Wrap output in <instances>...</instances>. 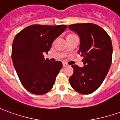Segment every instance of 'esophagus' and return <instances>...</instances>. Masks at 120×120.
Segmentation results:
<instances>
[{
	"label": "esophagus",
	"instance_id": "esophagus-1",
	"mask_svg": "<svg viewBox=\"0 0 120 120\" xmlns=\"http://www.w3.org/2000/svg\"><path fill=\"white\" fill-rule=\"evenodd\" d=\"M67 66H68V65L66 64V63H63V67H64V68H66Z\"/></svg>",
	"mask_w": 120,
	"mask_h": 120
}]
</instances>
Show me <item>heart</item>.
Segmentation results:
<instances>
[{
    "label": "heart",
    "mask_w": 120,
    "mask_h": 120,
    "mask_svg": "<svg viewBox=\"0 0 120 120\" xmlns=\"http://www.w3.org/2000/svg\"><path fill=\"white\" fill-rule=\"evenodd\" d=\"M70 35H73V34H70Z\"/></svg>",
    "instance_id": "heart-1"
}]
</instances>
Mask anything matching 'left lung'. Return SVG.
<instances>
[{
  "mask_svg": "<svg viewBox=\"0 0 120 120\" xmlns=\"http://www.w3.org/2000/svg\"><path fill=\"white\" fill-rule=\"evenodd\" d=\"M80 39L79 52L84 56L83 68L73 65V74L69 83L76 92L90 94L101 86L112 63V45L103 28L93 23L69 25Z\"/></svg>",
  "mask_w": 120,
  "mask_h": 120,
  "instance_id": "1",
  "label": "left lung"
}]
</instances>
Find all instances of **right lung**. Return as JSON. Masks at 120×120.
Returning a JSON list of instances; mask_svg holds the SVG:
<instances>
[{
  "mask_svg": "<svg viewBox=\"0 0 120 120\" xmlns=\"http://www.w3.org/2000/svg\"><path fill=\"white\" fill-rule=\"evenodd\" d=\"M66 27L32 25L15 37L11 50L13 66L22 86L32 94L43 95L52 88L62 63L51 62L43 53L48 52L52 43Z\"/></svg>",
  "mask_w": 120,
  "mask_h": 120,
  "instance_id": "1",
  "label": "right lung"
}]
</instances>
